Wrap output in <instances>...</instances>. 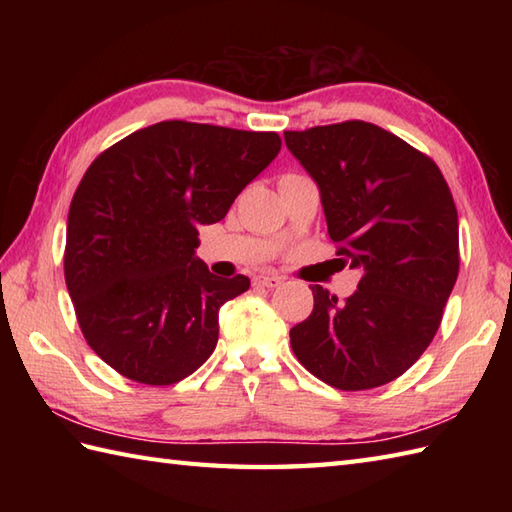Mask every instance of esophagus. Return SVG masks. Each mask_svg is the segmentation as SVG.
<instances>
[{
  "mask_svg": "<svg viewBox=\"0 0 512 512\" xmlns=\"http://www.w3.org/2000/svg\"><path fill=\"white\" fill-rule=\"evenodd\" d=\"M257 284L264 286V288H279L281 284H284V279H281L279 275H273V273H262L257 275Z\"/></svg>",
  "mask_w": 512,
  "mask_h": 512,
  "instance_id": "obj_1",
  "label": "esophagus"
}]
</instances>
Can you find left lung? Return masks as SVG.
I'll list each match as a JSON object with an SVG mask.
<instances>
[{"label": "left lung", "mask_w": 512, "mask_h": 512, "mask_svg": "<svg viewBox=\"0 0 512 512\" xmlns=\"http://www.w3.org/2000/svg\"><path fill=\"white\" fill-rule=\"evenodd\" d=\"M317 182L336 255L361 268L352 297L312 286L290 330L299 363L343 391L405 374L436 336L460 270L458 211L436 162L365 121L284 132Z\"/></svg>", "instance_id": "obj_1"}]
</instances>
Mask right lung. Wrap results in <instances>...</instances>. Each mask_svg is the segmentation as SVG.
<instances>
[{
    "label": "right lung",
    "mask_w": 512,
    "mask_h": 512,
    "mask_svg": "<svg viewBox=\"0 0 512 512\" xmlns=\"http://www.w3.org/2000/svg\"><path fill=\"white\" fill-rule=\"evenodd\" d=\"M281 149L275 132L162 121L105 149L70 204L63 270L92 350L143 385H173L217 345V312L250 288L195 257L198 228Z\"/></svg>",
    "instance_id": "1"
}]
</instances>
